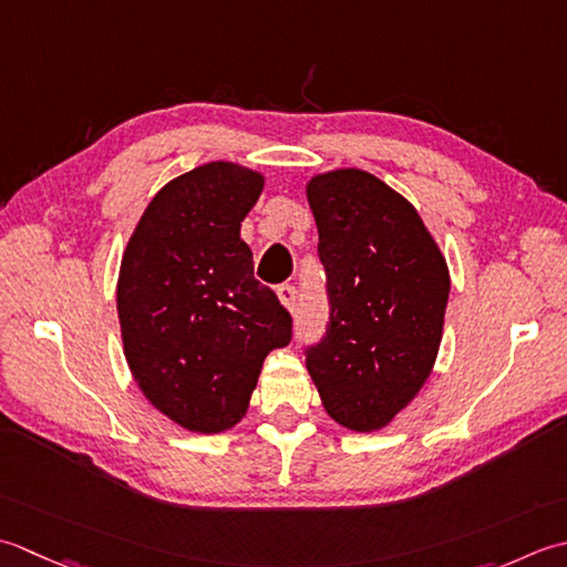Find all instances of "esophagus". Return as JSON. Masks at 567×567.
<instances>
[{"label":"esophagus","mask_w":567,"mask_h":567,"mask_svg":"<svg viewBox=\"0 0 567 567\" xmlns=\"http://www.w3.org/2000/svg\"><path fill=\"white\" fill-rule=\"evenodd\" d=\"M279 298H281V303L288 308V310H296V300H298V291H296V286L293 284H281L279 286Z\"/></svg>","instance_id":"esophagus-1"}]
</instances>
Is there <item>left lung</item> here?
Listing matches in <instances>:
<instances>
[{"label":"left lung","instance_id":"1","mask_svg":"<svg viewBox=\"0 0 567 567\" xmlns=\"http://www.w3.org/2000/svg\"><path fill=\"white\" fill-rule=\"evenodd\" d=\"M326 267L328 326L306 348L330 419L379 431L419 394L443 338L447 264L413 205L372 173L308 183Z\"/></svg>","mask_w":567,"mask_h":567}]
</instances>
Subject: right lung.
I'll return each mask as SVG.
<instances>
[{
    "instance_id": "obj_1",
    "label": "right lung",
    "mask_w": 567,
    "mask_h": 567,
    "mask_svg": "<svg viewBox=\"0 0 567 567\" xmlns=\"http://www.w3.org/2000/svg\"><path fill=\"white\" fill-rule=\"evenodd\" d=\"M261 188L259 173L227 161L183 173L148 203L122 257L126 362L144 396L188 431L241 421L267 354L293 338L239 237Z\"/></svg>"
}]
</instances>
